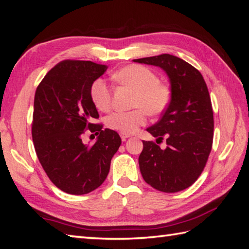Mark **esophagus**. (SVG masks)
I'll use <instances>...</instances> for the list:
<instances>
[{"mask_svg": "<svg viewBox=\"0 0 249 249\" xmlns=\"http://www.w3.org/2000/svg\"><path fill=\"white\" fill-rule=\"evenodd\" d=\"M129 135H126V134H121V138H122V140H123V141H125L126 139H127V138H129Z\"/></svg>", "mask_w": 249, "mask_h": 249, "instance_id": "obj_1", "label": "esophagus"}]
</instances>
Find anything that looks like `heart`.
I'll return each instance as SVG.
<instances>
[{
    "label": "heart",
    "instance_id": "obj_1",
    "mask_svg": "<svg viewBox=\"0 0 249 249\" xmlns=\"http://www.w3.org/2000/svg\"><path fill=\"white\" fill-rule=\"evenodd\" d=\"M114 80L121 86L127 87L135 92L131 111H116L110 114L106 123L110 129L121 134H133L146 121V112L160 115L170 104L171 93L165 84L160 82L157 75L150 68L142 65H128L113 75ZM91 99L100 111H108L111 107V89L103 79H97L89 89Z\"/></svg>",
    "mask_w": 249,
    "mask_h": 249
}]
</instances>
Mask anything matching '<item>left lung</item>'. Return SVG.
Instances as JSON below:
<instances>
[{"label":"left lung","instance_id":"1","mask_svg":"<svg viewBox=\"0 0 249 249\" xmlns=\"http://www.w3.org/2000/svg\"><path fill=\"white\" fill-rule=\"evenodd\" d=\"M134 62L160 67L171 86L170 104L149 133L162 140L143 142L139 167L144 181L160 192L177 193L197 181L212 150L214 118L204 79L189 63L171 54L137 59Z\"/></svg>","mask_w":249,"mask_h":249}]
</instances>
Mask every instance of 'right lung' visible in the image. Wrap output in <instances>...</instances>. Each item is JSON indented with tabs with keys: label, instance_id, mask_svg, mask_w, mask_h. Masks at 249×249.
Masks as SVG:
<instances>
[{
	"label": "right lung",
	"instance_id": "add662e5",
	"mask_svg": "<svg viewBox=\"0 0 249 249\" xmlns=\"http://www.w3.org/2000/svg\"><path fill=\"white\" fill-rule=\"evenodd\" d=\"M107 68L91 61H62L36 89L32 123L36 155L50 181L67 194L99 187L121 145L116 131L92 123L99 115L89 89ZM86 129L99 135L94 145L82 142Z\"/></svg>",
	"mask_w": 249,
	"mask_h": 249
}]
</instances>
